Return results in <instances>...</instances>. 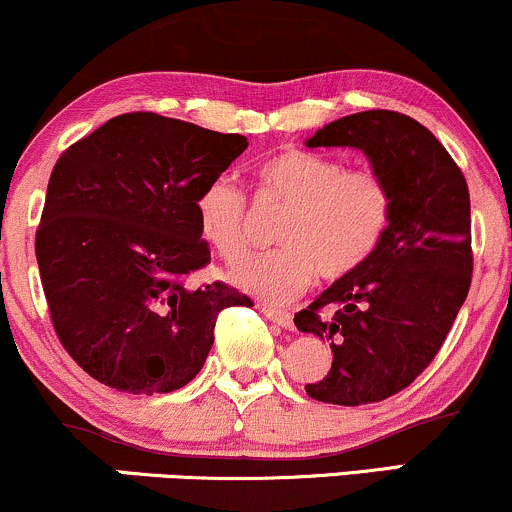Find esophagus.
Wrapping results in <instances>:
<instances>
[{"label": "esophagus", "instance_id": "esophagus-1", "mask_svg": "<svg viewBox=\"0 0 512 512\" xmlns=\"http://www.w3.org/2000/svg\"><path fill=\"white\" fill-rule=\"evenodd\" d=\"M262 313L267 315V320H272L274 325L284 327V330H289V327H293V317L291 313H286V310H279V308H272V305H262Z\"/></svg>", "mask_w": 512, "mask_h": 512}]
</instances>
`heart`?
Wrapping results in <instances>:
<instances>
[{
    "label": "heart",
    "instance_id": "heart-1",
    "mask_svg": "<svg viewBox=\"0 0 512 512\" xmlns=\"http://www.w3.org/2000/svg\"><path fill=\"white\" fill-rule=\"evenodd\" d=\"M264 199L286 204L276 226L279 250L250 257L231 272L238 289L269 303L291 301L315 274L337 281L378 250L390 223V190L375 170H346L315 151L286 149L255 170ZM204 243L226 262L248 252V204L226 175L209 180L195 199Z\"/></svg>",
    "mask_w": 512,
    "mask_h": 512
}]
</instances>
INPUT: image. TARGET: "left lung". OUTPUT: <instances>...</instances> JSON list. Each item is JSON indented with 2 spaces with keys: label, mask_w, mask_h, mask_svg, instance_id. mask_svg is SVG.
I'll list each match as a JSON object with an SVG mask.
<instances>
[{
  "label": "left lung",
  "mask_w": 512,
  "mask_h": 512,
  "mask_svg": "<svg viewBox=\"0 0 512 512\" xmlns=\"http://www.w3.org/2000/svg\"><path fill=\"white\" fill-rule=\"evenodd\" d=\"M366 154L390 190L378 250L293 322L330 342L332 368L305 385L317 402L358 407L414 383L448 337L472 284V216L462 170L424 125L395 110L339 117L305 142ZM327 307L330 316H322Z\"/></svg>",
  "instance_id": "obj_1"
}]
</instances>
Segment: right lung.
Masks as SVG:
<instances>
[{"label": "right lung", "instance_id": "obj_1", "mask_svg": "<svg viewBox=\"0 0 512 512\" xmlns=\"http://www.w3.org/2000/svg\"><path fill=\"white\" fill-rule=\"evenodd\" d=\"M245 149L243 134L127 113L55 163L35 257L57 337L98 383L180 390L207 361L216 315L250 303L221 281L187 284L211 262L195 199Z\"/></svg>", "mask_w": 512, "mask_h": 512}]
</instances>
